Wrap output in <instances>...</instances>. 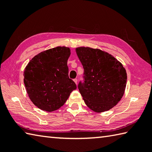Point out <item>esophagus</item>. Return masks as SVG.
<instances>
[{
  "instance_id": "obj_1",
  "label": "esophagus",
  "mask_w": 152,
  "mask_h": 152,
  "mask_svg": "<svg viewBox=\"0 0 152 152\" xmlns=\"http://www.w3.org/2000/svg\"><path fill=\"white\" fill-rule=\"evenodd\" d=\"M74 82H75V83H76V84L77 85V82H78V80H77L76 78H75V79H74Z\"/></svg>"
}]
</instances>
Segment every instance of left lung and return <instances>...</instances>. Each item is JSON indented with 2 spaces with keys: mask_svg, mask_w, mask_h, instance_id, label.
Instances as JSON below:
<instances>
[{
  "mask_svg": "<svg viewBox=\"0 0 152 152\" xmlns=\"http://www.w3.org/2000/svg\"><path fill=\"white\" fill-rule=\"evenodd\" d=\"M76 52L84 69L85 82L78 89L88 107L95 112L110 110L120 101L127 83V72L111 54L97 48L78 47Z\"/></svg>",
  "mask_w": 152,
  "mask_h": 152,
  "instance_id": "1",
  "label": "left lung"
}]
</instances>
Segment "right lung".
<instances>
[{"label": "right lung", "mask_w": 152, "mask_h": 152, "mask_svg": "<svg viewBox=\"0 0 152 152\" xmlns=\"http://www.w3.org/2000/svg\"><path fill=\"white\" fill-rule=\"evenodd\" d=\"M70 56L69 48L57 46L38 53L25 68L23 81L28 96L42 110H57L76 89L69 77Z\"/></svg>", "instance_id": "add662e5"}]
</instances>
